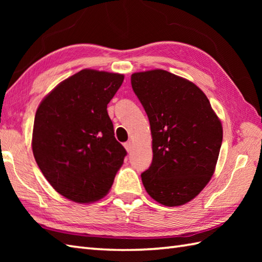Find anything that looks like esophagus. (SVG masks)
Masks as SVG:
<instances>
[{
  "mask_svg": "<svg viewBox=\"0 0 262 262\" xmlns=\"http://www.w3.org/2000/svg\"><path fill=\"white\" fill-rule=\"evenodd\" d=\"M124 146H125L126 151H127L128 153H132V149H133V144H132V142H126Z\"/></svg>",
  "mask_w": 262,
  "mask_h": 262,
  "instance_id": "obj_1",
  "label": "esophagus"
}]
</instances>
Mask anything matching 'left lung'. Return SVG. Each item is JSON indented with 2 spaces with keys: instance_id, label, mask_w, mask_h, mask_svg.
Wrapping results in <instances>:
<instances>
[{
  "instance_id": "left-lung-1",
  "label": "left lung",
  "mask_w": 262,
  "mask_h": 262,
  "mask_svg": "<svg viewBox=\"0 0 262 262\" xmlns=\"http://www.w3.org/2000/svg\"><path fill=\"white\" fill-rule=\"evenodd\" d=\"M130 81L153 138V160L141 174L143 185L160 204L185 205L214 173L223 141L221 120L196 84L170 72H140Z\"/></svg>"
}]
</instances>
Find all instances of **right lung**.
<instances>
[{"label":"right lung","mask_w":262,"mask_h":262,"mask_svg":"<svg viewBox=\"0 0 262 262\" xmlns=\"http://www.w3.org/2000/svg\"><path fill=\"white\" fill-rule=\"evenodd\" d=\"M124 75L82 70L60 82L37 109L32 152L47 181L75 203L108 193L126 149L115 138L107 104Z\"/></svg>","instance_id":"add662e5"}]
</instances>
